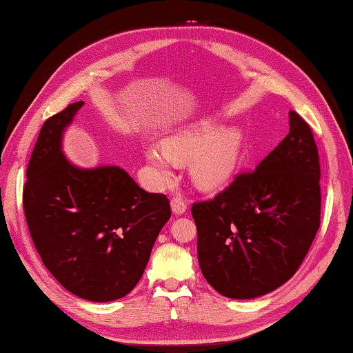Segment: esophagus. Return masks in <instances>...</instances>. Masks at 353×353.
<instances>
[{
  "instance_id": "obj_1",
  "label": "esophagus",
  "mask_w": 353,
  "mask_h": 353,
  "mask_svg": "<svg viewBox=\"0 0 353 353\" xmlns=\"http://www.w3.org/2000/svg\"><path fill=\"white\" fill-rule=\"evenodd\" d=\"M171 211L176 215H182L186 212V201L182 197H172L171 199Z\"/></svg>"
}]
</instances>
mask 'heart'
Returning <instances> with one entry per match:
<instances>
[{
	"label": "heart",
	"instance_id": "b5f03b06",
	"mask_svg": "<svg viewBox=\"0 0 353 353\" xmlns=\"http://www.w3.org/2000/svg\"><path fill=\"white\" fill-rule=\"evenodd\" d=\"M243 154V133L234 127L219 129L201 119L168 133L162 144H148L144 156L159 181H170L176 162L192 159L191 179L197 188L212 191L235 176Z\"/></svg>",
	"mask_w": 353,
	"mask_h": 353
}]
</instances>
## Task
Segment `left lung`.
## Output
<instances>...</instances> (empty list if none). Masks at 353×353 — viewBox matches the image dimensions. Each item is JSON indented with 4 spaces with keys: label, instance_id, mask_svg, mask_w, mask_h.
<instances>
[{
    "label": "left lung",
    "instance_id": "left-lung-1",
    "mask_svg": "<svg viewBox=\"0 0 353 353\" xmlns=\"http://www.w3.org/2000/svg\"><path fill=\"white\" fill-rule=\"evenodd\" d=\"M320 162L308 123L290 110V133L254 171L191 208L199 264L221 296L272 292L301 267L320 228Z\"/></svg>",
    "mask_w": 353,
    "mask_h": 353
}]
</instances>
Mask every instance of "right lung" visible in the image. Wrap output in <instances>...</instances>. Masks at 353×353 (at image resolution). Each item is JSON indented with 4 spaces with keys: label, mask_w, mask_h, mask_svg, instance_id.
Returning <instances> with one entry per match:
<instances>
[{
    "label": "right lung",
    "mask_w": 353,
    "mask_h": 353,
    "mask_svg": "<svg viewBox=\"0 0 353 353\" xmlns=\"http://www.w3.org/2000/svg\"><path fill=\"white\" fill-rule=\"evenodd\" d=\"M83 101L43 123L27 167L24 214L37 253L77 297L112 302L137 287L170 220L163 194L147 192L115 165L80 168L62 138Z\"/></svg>",
    "instance_id": "right-lung-1"
}]
</instances>
